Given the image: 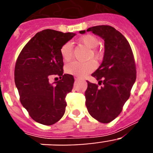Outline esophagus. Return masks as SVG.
I'll list each match as a JSON object with an SVG mask.
<instances>
[{"mask_svg": "<svg viewBox=\"0 0 153 153\" xmlns=\"http://www.w3.org/2000/svg\"><path fill=\"white\" fill-rule=\"evenodd\" d=\"M79 79V78L77 77V76H76V77H75V80H78Z\"/></svg>", "mask_w": 153, "mask_h": 153, "instance_id": "esophagus-1", "label": "esophagus"}]
</instances>
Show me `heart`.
<instances>
[{"label": "heart", "instance_id": "b5f03b06", "mask_svg": "<svg viewBox=\"0 0 153 153\" xmlns=\"http://www.w3.org/2000/svg\"><path fill=\"white\" fill-rule=\"evenodd\" d=\"M79 43L84 47H87L88 49H93L90 51V57H93L95 60H99L101 56L100 51L94 50L97 47L99 41L96 36L93 35L87 34L83 36L79 39ZM60 54L62 58L65 61L70 60L73 56V45L70 42H67L62 46L60 49ZM96 64L93 61H88L85 63H81L78 61H73L68 63L65 67L66 72L71 75L77 76H83L90 74L95 70Z\"/></svg>", "mask_w": 153, "mask_h": 153}]
</instances>
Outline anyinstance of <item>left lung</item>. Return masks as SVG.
Segmentation results:
<instances>
[{
  "mask_svg": "<svg viewBox=\"0 0 153 153\" xmlns=\"http://www.w3.org/2000/svg\"><path fill=\"white\" fill-rule=\"evenodd\" d=\"M86 31L100 36L104 40L102 63L92 76L103 86L87 81L85 92L86 106L91 117L102 123H108L118 117L129 99L136 79L134 57L129 42L114 27L100 25ZM85 33L86 30H80Z\"/></svg>",
  "mask_w": 153,
  "mask_h": 153,
  "instance_id": "left-lung-1",
  "label": "left lung"
}]
</instances>
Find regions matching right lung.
Returning <instances> with one entry per match:
<instances>
[{
    "label": "right lung",
    "mask_w": 153,
    "mask_h": 153,
    "mask_svg": "<svg viewBox=\"0 0 153 153\" xmlns=\"http://www.w3.org/2000/svg\"><path fill=\"white\" fill-rule=\"evenodd\" d=\"M75 35L50 29L38 32L24 46L16 62L14 81L21 104L31 118L43 125L56 123L65 113V98L72 90L74 78L63 74L60 49ZM51 75L62 78L51 84Z\"/></svg>",
    "instance_id": "right-lung-1"
}]
</instances>
